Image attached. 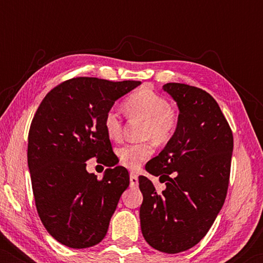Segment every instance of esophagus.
Instances as JSON below:
<instances>
[{
  "label": "esophagus",
  "instance_id": "1",
  "mask_svg": "<svg viewBox=\"0 0 263 263\" xmlns=\"http://www.w3.org/2000/svg\"><path fill=\"white\" fill-rule=\"evenodd\" d=\"M138 184H139L138 175H136L135 172H130V186L135 188V186H138Z\"/></svg>",
  "mask_w": 263,
  "mask_h": 263
}]
</instances>
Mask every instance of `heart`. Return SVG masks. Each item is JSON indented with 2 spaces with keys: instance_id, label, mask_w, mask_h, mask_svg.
Returning a JSON list of instances; mask_svg holds the SVG:
<instances>
[{
  "instance_id": "obj_1",
  "label": "heart",
  "mask_w": 263,
  "mask_h": 263,
  "mask_svg": "<svg viewBox=\"0 0 263 263\" xmlns=\"http://www.w3.org/2000/svg\"><path fill=\"white\" fill-rule=\"evenodd\" d=\"M124 114L130 118L142 120V139L140 143H127L118 148L121 163L136 168L154 152L153 142L164 145L175 135L178 117L164 97L149 88H140L127 97L122 104ZM104 128L111 140H118L122 134V122L116 111H107L104 117Z\"/></svg>"
}]
</instances>
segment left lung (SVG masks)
Listing matches in <instances>:
<instances>
[{"instance_id":"1","label":"left lung","mask_w":263,"mask_h":263,"mask_svg":"<svg viewBox=\"0 0 263 263\" xmlns=\"http://www.w3.org/2000/svg\"><path fill=\"white\" fill-rule=\"evenodd\" d=\"M163 89L177 104L175 135L146 164L166 188L158 194L145 176L139 177L143 195L141 231L154 249L177 254L206 236L228 193L233 136L213 97L194 86L170 82Z\"/></svg>"}]
</instances>
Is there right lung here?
Here are the masks:
<instances>
[{
	"label": "right lung",
	"mask_w": 263,
	"mask_h": 263,
	"mask_svg": "<svg viewBox=\"0 0 263 263\" xmlns=\"http://www.w3.org/2000/svg\"><path fill=\"white\" fill-rule=\"evenodd\" d=\"M141 85L98 78H74L51 89L39 105L28 133L27 163L39 218L63 246L84 249L105 237L128 170L118 158L104 117L115 102ZM97 157L109 166L103 179L85 170Z\"/></svg>",
	"instance_id": "add662e5"
}]
</instances>
